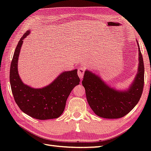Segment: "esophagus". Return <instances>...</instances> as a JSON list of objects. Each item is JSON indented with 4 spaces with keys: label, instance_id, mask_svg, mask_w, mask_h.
Returning <instances> with one entry per match:
<instances>
[{
    "label": "esophagus",
    "instance_id": "esophagus-1",
    "mask_svg": "<svg viewBox=\"0 0 151 151\" xmlns=\"http://www.w3.org/2000/svg\"><path fill=\"white\" fill-rule=\"evenodd\" d=\"M84 72H85V68H84L83 67H80L78 69V76L80 77L81 79L83 78V76L84 74Z\"/></svg>",
    "mask_w": 151,
    "mask_h": 151
}]
</instances>
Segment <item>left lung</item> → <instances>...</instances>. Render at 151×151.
Masks as SVG:
<instances>
[{
  "mask_svg": "<svg viewBox=\"0 0 151 151\" xmlns=\"http://www.w3.org/2000/svg\"><path fill=\"white\" fill-rule=\"evenodd\" d=\"M139 48L138 71L129 89L119 91L109 86L98 75L87 70L82 84L86 90L87 101L98 116L115 119L125 116L138 103L144 84L143 57Z\"/></svg>",
  "mask_w": 151,
  "mask_h": 151,
  "instance_id": "1",
  "label": "left lung"
}]
</instances>
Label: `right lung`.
<instances>
[{"label":"right lung","mask_w":151,"mask_h":151,"mask_svg":"<svg viewBox=\"0 0 151 151\" xmlns=\"http://www.w3.org/2000/svg\"><path fill=\"white\" fill-rule=\"evenodd\" d=\"M28 30L16 48L10 67V84L17 106L27 115L38 120H48L60 116L64 111L67 98L73 88L79 84L77 70L62 72L52 83L42 88H33L23 83L18 73L17 63Z\"/></svg>","instance_id":"obj_1"}]
</instances>
